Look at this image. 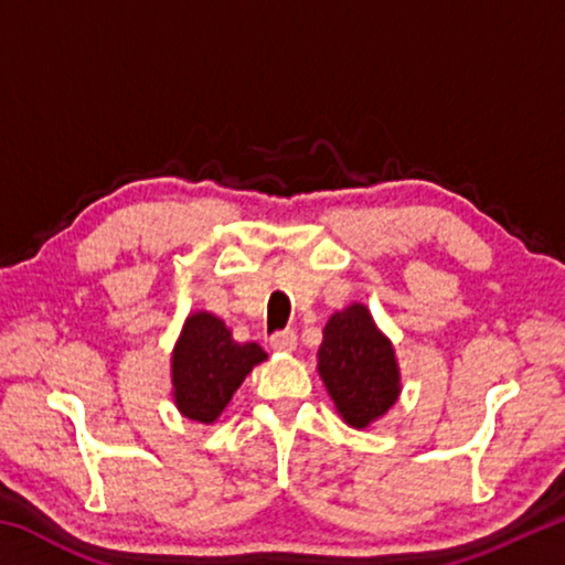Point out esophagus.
<instances>
[{"mask_svg": "<svg viewBox=\"0 0 565 565\" xmlns=\"http://www.w3.org/2000/svg\"><path fill=\"white\" fill-rule=\"evenodd\" d=\"M296 341H299V339H296V331L286 329V331L274 333V337H271V349L276 353H291L296 349Z\"/></svg>", "mask_w": 565, "mask_h": 565, "instance_id": "esophagus-1", "label": "esophagus"}]
</instances>
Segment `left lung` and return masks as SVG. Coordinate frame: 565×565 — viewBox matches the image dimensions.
I'll list each match as a JSON object with an SVG mask.
<instances>
[{"label": "left lung", "mask_w": 565, "mask_h": 565, "mask_svg": "<svg viewBox=\"0 0 565 565\" xmlns=\"http://www.w3.org/2000/svg\"><path fill=\"white\" fill-rule=\"evenodd\" d=\"M317 371L343 424L359 431L384 418L401 396L394 343L359 301L329 317Z\"/></svg>", "instance_id": "left-lung-1"}]
</instances>
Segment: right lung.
Wrapping results in <instances>:
<instances>
[{"label": "right lung", "instance_id": "obj_1", "mask_svg": "<svg viewBox=\"0 0 565 565\" xmlns=\"http://www.w3.org/2000/svg\"><path fill=\"white\" fill-rule=\"evenodd\" d=\"M259 343H238L212 311H191L171 349V401L196 424H214L254 366L266 361Z\"/></svg>", "mask_w": 565, "mask_h": 565}]
</instances>
